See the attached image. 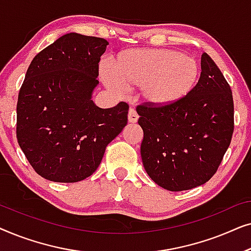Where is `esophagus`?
I'll list each match as a JSON object with an SVG mask.
<instances>
[{
    "instance_id": "34e87169",
    "label": "esophagus",
    "mask_w": 251,
    "mask_h": 251,
    "mask_svg": "<svg viewBox=\"0 0 251 251\" xmlns=\"http://www.w3.org/2000/svg\"><path fill=\"white\" fill-rule=\"evenodd\" d=\"M128 120L130 123H136L137 120H138V114H137V112L135 109H129V113H128Z\"/></svg>"
}]
</instances>
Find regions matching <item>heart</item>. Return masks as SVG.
Instances as JSON below:
<instances>
[{"mask_svg": "<svg viewBox=\"0 0 251 251\" xmlns=\"http://www.w3.org/2000/svg\"><path fill=\"white\" fill-rule=\"evenodd\" d=\"M200 67L194 58L169 49L123 51L114 68L105 64L100 75L115 95L140 89V98L152 107H166L188 95L197 83Z\"/></svg>", "mask_w": 251, "mask_h": 251, "instance_id": "heart-1", "label": "heart"}]
</instances>
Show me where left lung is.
I'll return each mask as SVG.
<instances>
[{"label": "left lung", "instance_id": "left-lung-1", "mask_svg": "<svg viewBox=\"0 0 251 251\" xmlns=\"http://www.w3.org/2000/svg\"><path fill=\"white\" fill-rule=\"evenodd\" d=\"M140 154L154 183L179 192L207 183L217 171L234 130L232 90L203 52L201 75L188 95L166 107L138 105Z\"/></svg>", "mask_w": 251, "mask_h": 251}]
</instances>
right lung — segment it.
I'll use <instances>...</instances> for the list:
<instances>
[{
	"label": "right lung",
	"mask_w": 251,
	"mask_h": 251,
	"mask_svg": "<svg viewBox=\"0 0 251 251\" xmlns=\"http://www.w3.org/2000/svg\"><path fill=\"white\" fill-rule=\"evenodd\" d=\"M105 39L65 34L34 57L19 90L17 139L33 169L57 183L91 176L128 122L129 105L92 101Z\"/></svg>",
	"instance_id": "right-lung-1"
}]
</instances>
